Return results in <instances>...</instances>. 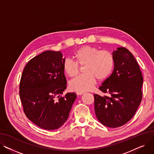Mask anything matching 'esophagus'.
Here are the masks:
<instances>
[{
	"label": "esophagus",
	"instance_id": "34e87169",
	"mask_svg": "<svg viewBox=\"0 0 154 154\" xmlns=\"http://www.w3.org/2000/svg\"><path fill=\"white\" fill-rule=\"evenodd\" d=\"M76 94H77V95H81L84 94V92H77Z\"/></svg>",
	"mask_w": 154,
	"mask_h": 154
}]
</instances>
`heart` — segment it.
Masks as SVG:
<instances>
[{"instance_id":"heart-1","label":"heart","mask_w":154,"mask_h":154,"mask_svg":"<svg viewBox=\"0 0 154 154\" xmlns=\"http://www.w3.org/2000/svg\"><path fill=\"white\" fill-rule=\"evenodd\" d=\"M76 62L66 59L63 63L64 72L69 77L75 76L79 72L80 66H85V74L79 75L71 80L70 88L77 92L91 90L96 79L99 81L106 80L114 70L115 60L113 55L109 51H100L98 47L85 45L74 53Z\"/></svg>"}]
</instances>
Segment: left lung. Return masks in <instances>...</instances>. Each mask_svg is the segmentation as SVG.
Segmentation results:
<instances>
[{
	"instance_id": "obj_1",
	"label": "left lung",
	"mask_w": 154,
	"mask_h": 154,
	"mask_svg": "<svg viewBox=\"0 0 154 154\" xmlns=\"http://www.w3.org/2000/svg\"><path fill=\"white\" fill-rule=\"evenodd\" d=\"M112 55L114 70L99 87L109 96L94 94V109L101 124L117 128L128 122L138 109L142 98L143 77L134 55L126 48H117Z\"/></svg>"
}]
</instances>
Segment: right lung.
Masks as SVG:
<instances>
[{"mask_svg": "<svg viewBox=\"0 0 154 154\" xmlns=\"http://www.w3.org/2000/svg\"><path fill=\"white\" fill-rule=\"evenodd\" d=\"M60 51H47L30 60L24 68L19 95L27 117L38 127L52 131L67 120L77 95L74 92L61 96L67 80Z\"/></svg>", "mask_w": 154, "mask_h": 154, "instance_id": "add662e5", "label": "right lung"}]
</instances>
